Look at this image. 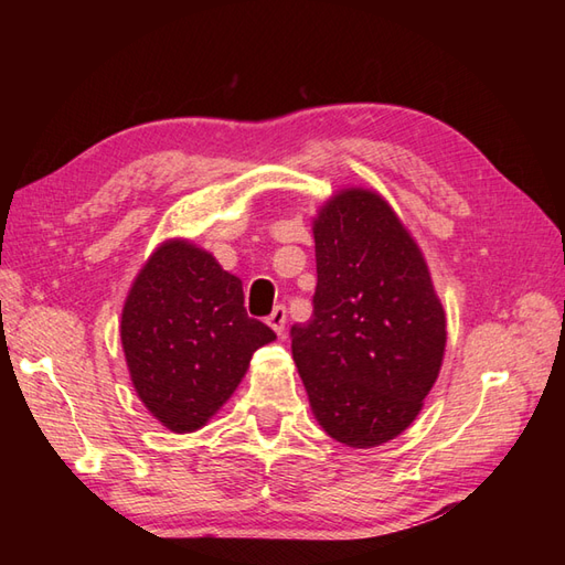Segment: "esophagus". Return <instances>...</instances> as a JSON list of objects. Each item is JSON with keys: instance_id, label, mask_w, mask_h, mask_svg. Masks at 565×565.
I'll list each match as a JSON object with an SVG mask.
<instances>
[{"instance_id": "34e87169", "label": "esophagus", "mask_w": 565, "mask_h": 565, "mask_svg": "<svg viewBox=\"0 0 565 565\" xmlns=\"http://www.w3.org/2000/svg\"><path fill=\"white\" fill-rule=\"evenodd\" d=\"M267 322H269V328H271L276 334H281V332H284V326H286V308H284V306H274V310L269 313Z\"/></svg>"}]
</instances>
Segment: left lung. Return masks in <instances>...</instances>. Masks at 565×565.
Here are the masks:
<instances>
[{
    "label": "left lung",
    "instance_id": "8db88e82",
    "mask_svg": "<svg viewBox=\"0 0 565 565\" xmlns=\"http://www.w3.org/2000/svg\"><path fill=\"white\" fill-rule=\"evenodd\" d=\"M313 237V316L291 328L294 362L320 427L347 447H379L423 411L447 316L423 252L376 191L334 194Z\"/></svg>",
    "mask_w": 565,
    "mask_h": 565
}]
</instances>
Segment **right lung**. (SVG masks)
<instances>
[{
	"mask_svg": "<svg viewBox=\"0 0 565 565\" xmlns=\"http://www.w3.org/2000/svg\"><path fill=\"white\" fill-rule=\"evenodd\" d=\"M243 303V281L189 239H167L142 264L124 303L121 344L138 398L167 429L206 425L255 350L276 340Z\"/></svg>",
	"mask_w": 565,
	"mask_h": 565,
	"instance_id": "obj_1",
	"label": "right lung"
}]
</instances>
